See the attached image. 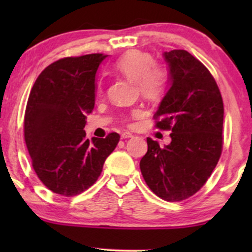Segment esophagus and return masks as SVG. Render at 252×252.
<instances>
[{"instance_id": "esophagus-1", "label": "esophagus", "mask_w": 252, "mask_h": 252, "mask_svg": "<svg viewBox=\"0 0 252 252\" xmlns=\"http://www.w3.org/2000/svg\"><path fill=\"white\" fill-rule=\"evenodd\" d=\"M121 137H122V138H130V137H132V134H130V132H123V134L121 135Z\"/></svg>"}]
</instances>
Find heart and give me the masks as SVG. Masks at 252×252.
Here are the masks:
<instances>
[{
    "label": "heart",
    "mask_w": 252,
    "mask_h": 252,
    "mask_svg": "<svg viewBox=\"0 0 252 252\" xmlns=\"http://www.w3.org/2000/svg\"><path fill=\"white\" fill-rule=\"evenodd\" d=\"M115 70L128 79L136 82L138 91L149 99H156L163 94L167 85V71L154 63V58L146 52L132 50L126 52L115 63ZM97 94H102V82L97 83ZM140 115V111H135Z\"/></svg>",
    "instance_id": "1"
}]
</instances>
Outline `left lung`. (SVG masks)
I'll return each instance as SVG.
<instances>
[{
    "label": "left lung",
    "mask_w": 252,
    "mask_h": 252,
    "mask_svg": "<svg viewBox=\"0 0 252 252\" xmlns=\"http://www.w3.org/2000/svg\"><path fill=\"white\" fill-rule=\"evenodd\" d=\"M170 86L155 112L156 126L170 130L169 144L147 138L140 168L149 189L167 201H181L204 186L222 148L224 105L210 71L185 50L163 53Z\"/></svg>",
    "instance_id": "1"
}]
</instances>
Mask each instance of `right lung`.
Masks as SVG:
<instances>
[{
    "mask_svg": "<svg viewBox=\"0 0 252 252\" xmlns=\"http://www.w3.org/2000/svg\"><path fill=\"white\" fill-rule=\"evenodd\" d=\"M108 56L63 58L34 83L25 114V141L42 184L57 194L73 196L97 181L120 135L86 138V115L94 108L96 73Z\"/></svg>",
    "mask_w": 252,
    "mask_h": 252,
    "instance_id": "add662e5",
    "label": "right lung"
}]
</instances>
